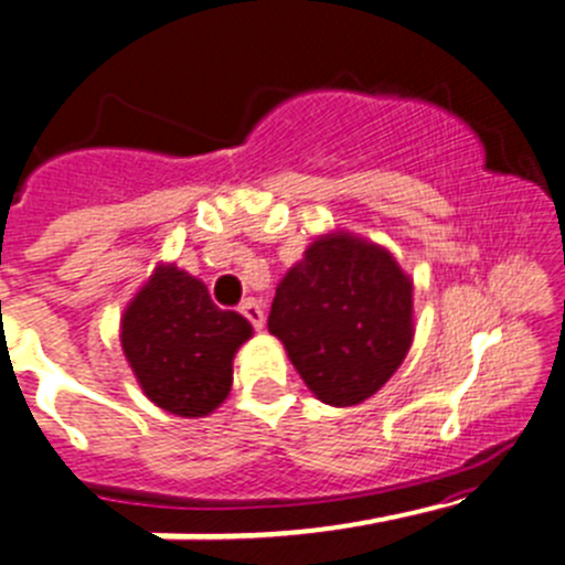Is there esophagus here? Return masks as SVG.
Segmentation results:
<instances>
[{"label":"esophagus","mask_w":565,"mask_h":565,"mask_svg":"<svg viewBox=\"0 0 565 565\" xmlns=\"http://www.w3.org/2000/svg\"><path fill=\"white\" fill-rule=\"evenodd\" d=\"M239 312L245 315L247 320H250L253 329L262 331V326H265V307H262V303H258L256 298H247L245 303H242V307H239Z\"/></svg>","instance_id":"34e87169"}]
</instances>
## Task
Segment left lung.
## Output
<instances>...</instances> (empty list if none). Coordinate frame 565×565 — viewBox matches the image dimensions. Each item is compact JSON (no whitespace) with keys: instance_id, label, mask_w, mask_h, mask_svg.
Instances as JSON below:
<instances>
[{"instance_id":"obj_1","label":"left lung","mask_w":565,"mask_h":565,"mask_svg":"<svg viewBox=\"0 0 565 565\" xmlns=\"http://www.w3.org/2000/svg\"><path fill=\"white\" fill-rule=\"evenodd\" d=\"M267 329L320 402L354 407L390 382L413 345V278L387 247L329 231L281 278Z\"/></svg>"}]
</instances>
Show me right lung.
<instances>
[{"label": "right lung", "instance_id": "obj_1", "mask_svg": "<svg viewBox=\"0 0 565 565\" xmlns=\"http://www.w3.org/2000/svg\"><path fill=\"white\" fill-rule=\"evenodd\" d=\"M253 337L239 312L214 307L200 278L161 262L119 320L141 393L178 418H205L228 398L234 356Z\"/></svg>", "mask_w": 565, "mask_h": 565}]
</instances>
